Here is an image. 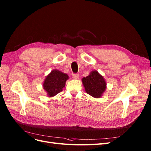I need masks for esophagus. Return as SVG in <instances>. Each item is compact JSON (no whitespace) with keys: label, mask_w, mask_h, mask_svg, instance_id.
<instances>
[{"label":"esophagus","mask_w":151,"mask_h":151,"mask_svg":"<svg viewBox=\"0 0 151 151\" xmlns=\"http://www.w3.org/2000/svg\"><path fill=\"white\" fill-rule=\"evenodd\" d=\"M72 77H73L74 79H79V74H72Z\"/></svg>","instance_id":"34e87169"}]
</instances>
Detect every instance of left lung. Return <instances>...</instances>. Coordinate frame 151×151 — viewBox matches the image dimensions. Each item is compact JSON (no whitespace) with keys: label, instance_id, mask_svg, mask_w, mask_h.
Listing matches in <instances>:
<instances>
[{"label":"left lung","instance_id":"left-lung-1","mask_svg":"<svg viewBox=\"0 0 151 151\" xmlns=\"http://www.w3.org/2000/svg\"><path fill=\"white\" fill-rule=\"evenodd\" d=\"M82 81L86 92L93 97H101L106 89L104 79L96 70L92 71L90 75L83 78Z\"/></svg>","mask_w":151,"mask_h":151}]
</instances>
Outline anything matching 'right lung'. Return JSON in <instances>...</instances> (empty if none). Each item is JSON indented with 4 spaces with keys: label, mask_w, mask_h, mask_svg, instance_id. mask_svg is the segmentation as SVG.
<instances>
[{
    "label": "right lung",
    "mask_w": 151,
    "mask_h": 151,
    "mask_svg": "<svg viewBox=\"0 0 151 151\" xmlns=\"http://www.w3.org/2000/svg\"><path fill=\"white\" fill-rule=\"evenodd\" d=\"M69 79V76L62 72L54 70L46 77L44 82L43 87L49 97L58 94L65 87V82Z\"/></svg>",
    "instance_id": "add662e5"
}]
</instances>
